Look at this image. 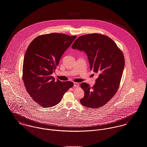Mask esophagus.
I'll return each mask as SVG.
<instances>
[{
    "label": "esophagus",
    "mask_w": 147,
    "mask_h": 147,
    "mask_svg": "<svg viewBox=\"0 0 147 147\" xmlns=\"http://www.w3.org/2000/svg\"><path fill=\"white\" fill-rule=\"evenodd\" d=\"M74 86L75 88H78V87H79V84L78 83H77V82H74Z\"/></svg>",
    "instance_id": "34e87169"
}]
</instances>
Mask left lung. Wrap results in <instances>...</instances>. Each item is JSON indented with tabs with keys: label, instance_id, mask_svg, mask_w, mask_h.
<instances>
[{
	"label": "left lung",
	"instance_id": "1",
	"mask_svg": "<svg viewBox=\"0 0 147 147\" xmlns=\"http://www.w3.org/2000/svg\"><path fill=\"white\" fill-rule=\"evenodd\" d=\"M72 48L85 52L90 69L99 74L93 87L86 82L81 84L85 93L81 104L92 108L103 106L119 89L125 66L123 54L113 40L97 33L79 36Z\"/></svg>",
	"mask_w": 147,
	"mask_h": 147
}]
</instances>
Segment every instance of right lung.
Here are the masks:
<instances>
[{"label":"right lung","instance_id":"right-lung-1","mask_svg":"<svg viewBox=\"0 0 147 147\" xmlns=\"http://www.w3.org/2000/svg\"><path fill=\"white\" fill-rule=\"evenodd\" d=\"M76 38V36L51 33L37 36L28 45L24 59L22 80L27 93L40 106L57 105L74 86L71 81L55 80L52 74Z\"/></svg>","mask_w":147,"mask_h":147}]
</instances>
